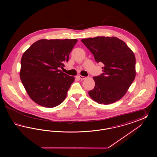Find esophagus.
<instances>
[{"label": "esophagus", "instance_id": "esophagus-1", "mask_svg": "<svg viewBox=\"0 0 157 157\" xmlns=\"http://www.w3.org/2000/svg\"><path fill=\"white\" fill-rule=\"evenodd\" d=\"M78 77L81 80H84V79H86V77H85V76H82V75H79Z\"/></svg>", "mask_w": 157, "mask_h": 157}]
</instances>
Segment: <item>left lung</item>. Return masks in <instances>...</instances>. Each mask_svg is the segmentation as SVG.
I'll use <instances>...</instances> for the list:
<instances>
[{
  "mask_svg": "<svg viewBox=\"0 0 157 157\" xmlns=\"http://www.w3.org/2000/svg\"><path fill=\"white\" fill-rule=\"evenodd\" d=\"M81 41L93 54L95 61L104 64L103 74L93 78L95 85L88 92L90 97L99 104L119 101L135 78L134 53L118 37L97 36Z\"/></svg>",
  "mask_w": 157,
  "mask_h": 157,
  "instance_id": "left-lung-1",
  "label": "left lung"
}]
</instances>
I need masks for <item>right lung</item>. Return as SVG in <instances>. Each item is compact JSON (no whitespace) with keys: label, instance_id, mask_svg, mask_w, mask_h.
Masks as SVG:
<instances>
[{"label":"right lung","instance_id":"right-lung-1","mask_svg":"<svg viewBox=\"0 0 157 157\" xmlns=\"http://www.w3.org/2000/svg\"><path fill=\"white\" fill-rule=\"evenodd\" d=\"M78 40L40 39L23 53L20 78L29 97L46 108L60 104L75 80L59 67L68 62L69 53Z\"/></svg>","mask_w":157,"mask_h":157}]
</instances>
